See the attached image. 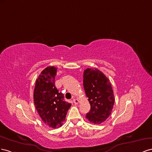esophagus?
<instances>
[{
	"label": "esophagus",
	"instance_id": "1",
	"mask_svg": "<svg viewBox=\"0 0 152 152\" xmlns=\"http://www.w3.org/2000/svg\"><path fill=\"white\" fill-rule=\"evenodd\" d=\"M73 102L75 103V104H78V103L80 102V101H79V100H78V99L74 98V99H73Z\"/></svg>",
	"mask_w": 152,
	"mask_h": 152
}]
</instances>
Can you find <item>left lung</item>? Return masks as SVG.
Masks as SVG:
<instances>
[{
    "mask_svg": "<svg viewBox=\"0 0 152 152\" xmlns=\"http://www.w3.org/2000/svg\"><path fill=\"white\" fill-rule=\"evenodd\" d=\"M83 86L91 106L86 118L91 123L101 124L111 115L115 102L110 80L99 69L88 68L83 72Z\"/></svg>",
    "mask_w": 152,
    "mask_h": 152,
    "instance_id": "left-lung-1",
    "label": "left lung"
}]
</instances>
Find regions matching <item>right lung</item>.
<instances>
[{"mask_svg":"<svg viewBox=\"0 0 152 152\" xmlns=\"http://www.w3.org/2000/svg\"><path fill=\"white\" fill-rule=\"evenodd\" d=\"M57 69L48 67L37 77L34 92V102L42 120L51 128L60 127L66 120L71 104L64 101V95L55 85Z\"/></svg>","mask_w":152,"mask_h":152,"instance_id":"right-lung-1","label":"right lung"}]
</instances>
